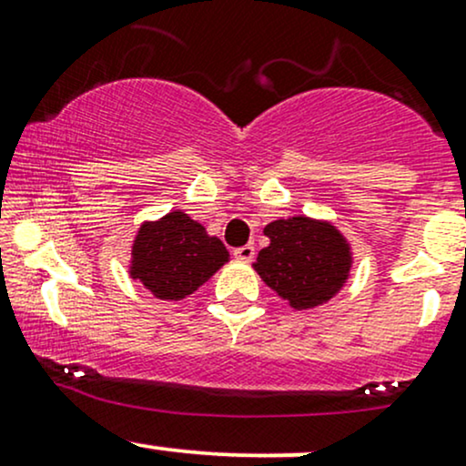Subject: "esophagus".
Returning a JSON list of instances; mask_svg holds the SVG:
<instances>
[{"label": "esophagus", "mask_w": 466, "mask_h": 466, "mask_svg": "<svg viewBox=\"0 0 466 466\" xmlns=\"http://www.w3.org/2000/svg\"><path fill=\"white\" fill-rule=\"evenodd\" d=\"M234 256L240 260H251L254 258V245L248 243V245H243V248H237L234 249Z\"/></svg>", "instance_id": "1"}]
</instances>
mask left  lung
Here are the masks:
<instances>
[{
	"label": "left lung",
	"instance_id": "1",
	"mask_svg": "<svg viewBox=\"0 0 466 466\" xmlns=\"http://www.w3.org/2000/svg\"><path fill=\"white\" fill-rule=\"evenodd\" d=\"M269 245L254 269L293 309H311L333 298L350 269L349 245L329 223L307 217L280 218L265 228Z\"/></svg>",
	"mask_w": 466,
	"mask_h": 466
}]
</instances>
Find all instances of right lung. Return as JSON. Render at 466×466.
I'll return each mask as SVG.
<instances>
[{"label":"right lung","mask_w":466,"mask_h":466,"mask_svg":"<svg viewBox=\"0 0 466 466\" xmlns=\"http://www.w3.org/2000/svg\"><path fill=\"white\" fill-rule=\"evenodd\" d=\"M229 254L217 237L184 212L147 223L133 243L131 276L159 300H181L197 291Z\"/></svg>","instance_id":"add662e5"}]
</instances>
